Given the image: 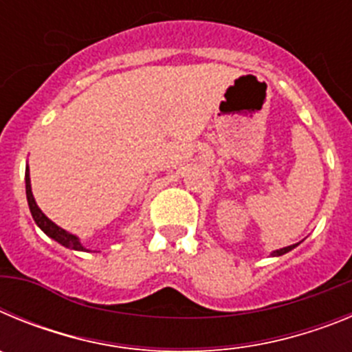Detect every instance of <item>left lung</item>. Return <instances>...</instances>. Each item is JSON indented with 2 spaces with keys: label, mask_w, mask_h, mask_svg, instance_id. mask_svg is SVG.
Segmentation results:
<instances>
[{
  "label": "left lung",
  "mask_w": 352,
  "mask_h": 352,
  "mask_svg": "<svg viewBox=\"0 0 352 352\" xmlns=\"http://www.w3.org/2000/svg\"><path fill=\"white\" fill-rule=\"evenodd\" d=\"M294 247H296V245H291V247H285V248H280V250H275V252H273V256H284V254H287V252L292 250Z\"/></svg>",
  "instance_id": "8db88e82"
}]
</instances>
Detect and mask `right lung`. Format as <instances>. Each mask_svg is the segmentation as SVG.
Returning <instances> with one entry per match:
<instances>
[{
	"label": "right lung",
	"mask_w": 352,
	"mask_h": 352,
	"mask_svg": "<svg viewBox=\"0 0 352 352\" xmlns=\"http://www.w3.org/2000/svg\"><path fill=\"white\" fill-rule=\"evenodd\" d=\"M26 197H28V204H30V211H31V214H33V220H35L36 226H38L40 229L45 232V234L51 236L52 239H56V241L63 245V247L72 248V250H84V247L80 245V241L77 236L70 234V232H67L65 229H61V227L56 226L54 222H51V220H49L47 217L42 213V210L36 206L35 197H33V194H31L30 170L28 169H26Z\"/></svg>",
	"instance_id": "right-lung-1"
}]
</instances>
